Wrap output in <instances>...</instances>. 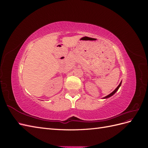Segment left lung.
<instances>
[{"label": "left lung", "instance_id": "obj_1", "mask_svg": "<svg viewBox=\"0 0 148 148\" xmlns=\"http://www.w3.org/2000/svg\"><path fill=\"white\" fill-rule=\"evenodd\" d=\"M121 84H122V82H120V83L119 84V86L117 87V88H116L115 89V90L113 91V92H112L110 94H109V95H107V96H106V97H103L102 98V99H107V98H109V97H111L112 96H113L114 95V94L116 92H117V91H118V89H119V88L120 87V86H121Z\"/></svg>", "mask_w": 148, "mask_h": 148}]
</instances>
